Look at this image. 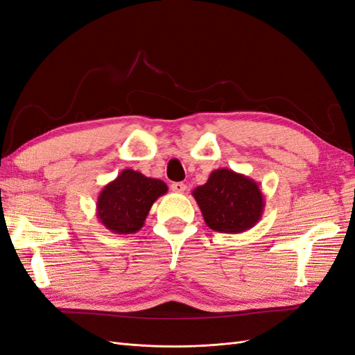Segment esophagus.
I'll use <instances>...</instances> for the list:
<instances>
[{"instance_id":"1","label":"esophagus","mask_w":355,"mask_h":355,"mask_svg":"<svg viewBox=\"0 0 355 355\" xmlns=\"http://www.w3.org/2000/svg\"><path fill=\"white\" fill-rule=\"evenodd\" d=\"M171 189H173L175 192H185L187 185L184 184V182H173V184H171Z\"/></svg>"}]
</instances>
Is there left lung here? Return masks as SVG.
Segmentation results:
<instances>
[{"mask_svg": "<svg viewBox=\"0 0 355 355\" xmlns=\"http://www.w3.org/2000/svg\"><path fill=\"white\" fill-rule=\"evenodd\" d=\"M207 227L216 232L240 234L261 220L265 200L252 178L231 168H218L192 191Z\"/></svg>", "mask_w": 355, "mask_h": 355, "instance_id": "1", "label": "left lung"}]
</instances>
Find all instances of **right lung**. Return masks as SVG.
I'll return each mask as SVG.
<instances>
[{
    "label": "right lung",
    "mask_w": 355,
    "mask_h": 355,
    "mask_svg": "<svg viewBox=\"0 0 355 355\" xmlns=\"http://www.w3.org/2000/svg\"><path fill=\"white\" fill-rule=\"evenodd\" d=\"M167 189L163 180L124 168L101 191L96 202V216L114 234H135L144 227L153 204Z\"/></svg>",
    "instance_id": "add662e5"
}]
</instances>
